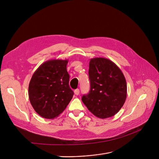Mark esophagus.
Returning <instances> with one entry per match:
<instances>
[{
	"label": "esophagus",
	"instance_id": "34e87169",
	"mask_svg": "<svg viewBox=\"0 0 159 159\" xmlns=\"http://www.w3.org/2000/svg\"><path fill=\"white\" fill-rule=\"evenodd\" d=\"M74 93L75 94V95H79V93H80V89H75L74 90Z\"/></svg>",
	"mask_w": 159,
	"mask_h": 159
}]
</instances>
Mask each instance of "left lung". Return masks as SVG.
<instances>
[{"label":"left lung","mask_w":159,"mask_h":159,"mask_svg":"<svg viewBox=\"0 0 159 159\" xmlns=\"http://www.w3.org/2000/svg\"><path fill=\"white\" fill-rule=\"evenodd\" d=\"M90 91L82 96L83 103L100 119L113 116L127 98V83L121 70L104 57L91 58L89 65Z\"/></svg>","instance_id":"8db88e82"}]
</instances>
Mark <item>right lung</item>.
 Instances as JSON below:
<instances>
[{
	"instance_id": "obj_1",
	"label": "right lung",
	"mask_w": 159,
	"mask_h": 159,
	"mask_svg": "<svg viewBox=\"0 0 159 159\" xmlns=\"http://www.w3.org/2000/svg\"><path fill=\"white\" fill-rule=\"evenodd\" d=\"M68 62V60H48L32 75L28 96L32 107L42 117H58L73 98L66 68Z\"/></svg>"
}]
</instances>
